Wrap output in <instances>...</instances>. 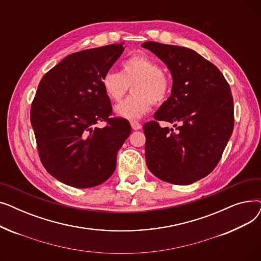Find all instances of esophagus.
<instances>
[{
	"label": "esophagus",
	"mask_w": 261,
	"mask_h": 261,
	"mask_svg": "<svg viewBox=\"0 0 261 261\" xmlns=\"http://www.w3.org/2000/svg\"><path fill=\"white\" fill-rule=\"evenodd\" d=\"M130 123H131V127H132L133 130H140V129H142V125H141L139 121L132 120V121H130Z\"/></svg>",
	"instance_id": "esophagus-1"
}]
</instances>
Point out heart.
Instances as JSON below:
<instances>
[{
	"instance_id": "1",
	"label": "heart",
	"mask_w": 261,
	"mask_h": 261,
	"mask_svg": "<svg viewBox=\"0 0 261 261\" xmlns=\"http://www.w3.org/2000/svg\"><path fill=\"white\" fill-rule=\"evenodd\" d=\"M108 97L118 102L131 87L133 94L115 108L118 116L141 118L151 110L152 103L165 102L172 89L171 77L162 71L159 62L145 55H136L121 64V72L109 71L101 79Z\"/></svg>"
}]
</instances>
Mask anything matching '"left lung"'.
Wrapping results in <instances>:
<instances>
[{
    "mask_svg": "<svg viewBox=\"0 0 261 261\" xmlns=\"http://www.w3.org/2000/svg\"><path fill=\"white\" fill-rule=\"evenodd\" d=\"M143 47L166 63L172 75L170 97L144 125L146 163L159 179L188 185L210 174L234 129V101L219 68L195 50L148 41ZM160 121L177 131L162 128Z\"/></svg>",
    "mask_w": 261,
    "mask_h": 261,
    "instance_id": "8db88e82",
    "label": "left lung"
}]
</instances>
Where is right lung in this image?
<instances>
[{"mask_svg": "<svg viewBox=\"0 0 261 261\" xmlns=\"http://www.w3.org/2000/svg\"><path fill=\"white\" fill-rule=\"evenodd\" d=\"M123 42L66 56L41 79L31 108L41 163L58 181L89 188L115 170L119 148L131 133L126 118L111 117L102 76L119 58ZM103 121L106 126H95Z\"/></svg>", "mask_w": 261, "mask_h": 261, "instance_id": "add662e5", "label": "right lung"}]
</instances>
